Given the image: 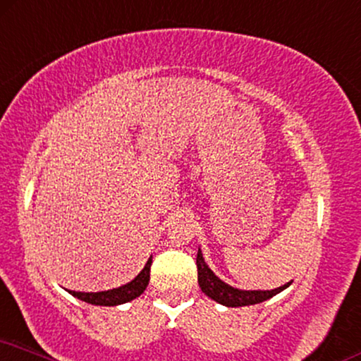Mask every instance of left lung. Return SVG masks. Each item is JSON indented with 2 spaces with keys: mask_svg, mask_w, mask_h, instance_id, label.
<instances>
[{
  "mask_svg": "<svg viewBox=\"0 0 361 361\" xmlns=\"http://www.w3.org/2000/svg\"><path fill=\"white\" fill-rule=\"evenodd\" d=\"M197 280L199 287L202 288V292L207 295L209 298H212L217 303H222L226 307H245V305H255V303L265 302L269 298L275 297V295L282 292L288 287L290 283H285L282 287L274 288V290H238L233 288L231 285L222 282L221 279L215 275L212 270L209 269V265L205 264L202 252H197Z\"/></svg>",
  "mask_w": 361,
  "mask_h": 361,
  "instance_id": "8db88e82",
  "label": "left lung"
}]
</instances>
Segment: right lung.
I'll list each match as a JSON object with an SVG mask.
<instances>
[{"instance_id": "add662e5", "label": "right lung", "mask_w": 361, "mask_h": 361, "mask_svg": "<svg viewBox=\"0 0 361 361\" xmlns=\"http://www.w3.org/2000/svg\"><path fill=\"white\" fill-rule=\"evenodd\" d=\"M151 264L152 257L147 260V264L144 265V269L140 270V274L134 280H130L129 283L123 285V287L106 290V292H74V290H68L73 297L79 298V300L91 303V305H102V307H114L121 305V303L130 302L134 298H137L140 293H144V290L149 285V279H151Z\"/></svg>"}]
</instances>
